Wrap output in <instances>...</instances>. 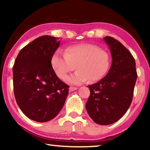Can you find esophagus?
Returning a JSON list of instances; mask_svg holds the SVG:
<instances>
[{"label": "esophagus", "mask_w": 150, "mask_h": 150, "mask_svg": "<svg viewBox=\"0 0 150 150\" xmlns=\"http://www.w3.org/2000/svg\"><path fill=\"white\" fill-rule=\"evenodd\" d=\"M76 89H78L77 87H69V91H75V90H76Z\"/></svg>", "instance_id": "34e87169"}]
</instances>
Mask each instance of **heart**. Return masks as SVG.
<instances>
[{
	"mask_svg": "<svg viewBox=\"0 0 150 150\" xmlns=\"http://www.w3.org/2000/svg\"><path fill=\"white\" fill-rule=\"evenodd\" d=\"M51 64L55 74L61 80L76 67L78 70L65 81L79 85L87 81L94 83L102 79L109 69L110 57L96 45L83 44L67 47L64 53L56 51L51 59Z\"/></svg>",
	"mask_w": 150,
	"mask_h": 150,
	"instance_id": "1",
	"label": "heart"
}]
</instances>
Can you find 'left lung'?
I'll use <instances>...</instances> for the list:
<instances>
[{"label": "left lung", "mask_w": 150, "mask_h": 150, "mask_svg": "<svg viewBox=\"0 0 150 150\" xmlns=\"http://www.w3.org/2000/svg\"><path fill=\"white\" fill-rule=\"evenodd\" d=\"M112 57L111 67L105 77L89 85L90 96L86 109L93 122L100 125L113 124L130 107L137 73L132 54L119 41L105 37Z\"/></svg>", "instance_id": "left-lung-1"}]
</instances>
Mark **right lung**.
Listing matches in <instances>:
<instances>
[{"label":"right lung","mask_w":150,"mask_h":150,"mask_svg":"<svg viewBox=\"0 0 150 150\" xmlns=\"http://www.w3.org/2000/svg\"><path fill=\"white\" fill-rule=\"evenodd\" d=\"M59 38L44 35L24 46L13 67L14 96L25 115L38 122L54 118L64 105L69 86L57 76L51 59Z\"/></svg>","instance_id":"obj_1"}]
</instances>
